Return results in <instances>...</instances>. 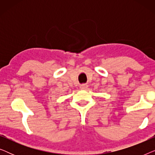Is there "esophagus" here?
I'll return each instance as SVG.
<instances>
[{"mask_svg": "<svg viewBox=\"0 0 155 155\" xmlns=\"http://www.w3.org/2000/svg\"><path fill=\"white\" fill-rule=\"evenodd\" d=\"M87 87H88V85L87 84H82L80 85V88L81 89V90H86Z\"/></svg>", "mask_w": 155, "mask_h": 155, "instance_id": "1", "label": "esophagus"}]
</instances>
